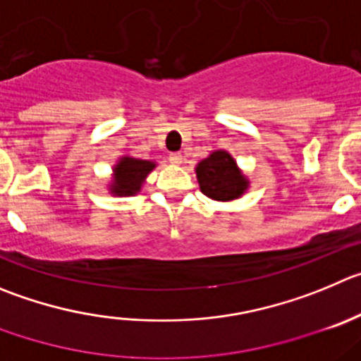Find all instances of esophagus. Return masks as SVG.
I'll list each match as a JSON object with an SVG mask.
<instances>
[{
    "mask_svg": "<svg viewBox=\"0 0 361 361\" xmlns=\"http://www.w3.org/2000/svg\"><path fill=\"white\" fill-rule=\"evenodd\" d=\"M169 161L171 164H181V161H183V154L181 153H171L169 154Z\"/></svg>",
    "mask_w": 361,
    "mask_h": 361,
    "instance_id": "1",
    "label": "esophagus"
}]
</instances>
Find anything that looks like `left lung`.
Listing matches in <instances>:
<instances>
[{
	"instance_id": "left-lung-1",
	"label": "left lung",
	"mask_w": 361,
	"mask_h": 361,
	"mask_svg": "<svg viewBox=\"0 0 361 361\" xmlns=\"http://www.w3.org/2000/svg\"><path fill=\"white\" fill-rule=\"evenodd\" d=\"M197 181L204 196L215 201H231L244 194L249 181L226 151H214L196 167Z\"/></svg>"
}]
</instances>
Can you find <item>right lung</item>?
<instances>
[{
  "label": "right lung",
  "instance_id": "obj_1",
  "mask_svg": "<svg viewBox=\"0 0 361 361\" xmlns=\"http://www.w3.org/2000/svg\"><path fill=\"white\" fill-rule=\"evenodd\" d=\"M154 161L139 160V158L124 157L116 165V176H114L110 192L116 196H135L142 187L147 174L154 169Z\"/></svg>",
  "mask_w": 361,
  "mask_h": 361
}]
</instances>
